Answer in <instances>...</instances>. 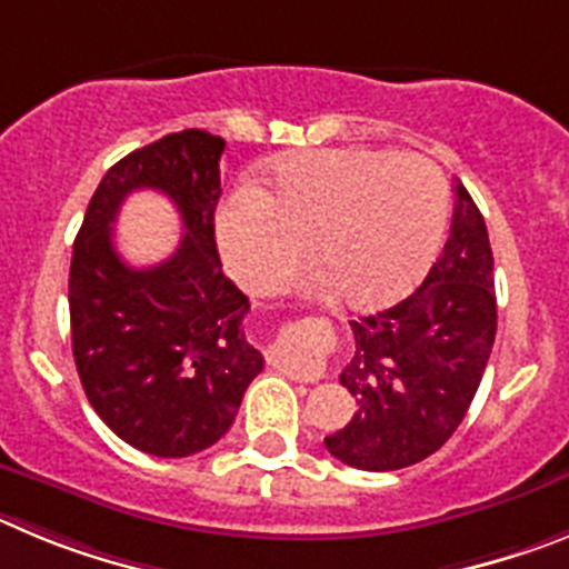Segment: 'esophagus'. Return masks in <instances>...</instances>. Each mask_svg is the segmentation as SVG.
Masks as SVG:
<instances>
[{
	"label": "esophagus",
	"instance_id": "obj_1",
	"mask_svg": "<svg viewBox=\"0 0 569 569\" xmlns=\"http://www.w3.org/2000/svg\"><path fill=\"white\" fill-rule=\"evenodd\" d=\"M286 373H289L291 380L317 382L326 377V366L322 362H300V366H286Z\"/></svg>",
	"mask_w": 569,
	"mask_h": 569
}]
</instances>
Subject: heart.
Instances as JSON below:
<instances>
[{
  "mask_svg": "<svg viewBox=\"0 0 569 569\" xmlns=\"http://www.w3.org/2000/svg\"><path fill=\"white\" fill-rule=\"evenodd\" d=\"M445 214L448 189L428 158L360 147L297 152L274 163L272 192L240 183L221 203L218 243L252 291L283 283L311 247L337 303L377 309L431 266Z\"/></svg>",
  "mask_w": 569,
  "mask_h": 569,
  "instance_id": "b5f03b06",
  "label": "heart"
}]
</instances>
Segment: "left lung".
Returning a JSON list of instances; mask_svg holds the SVG:
<instances>
[{
    "label": "left lung",
    "instance_id": "obj_1",
    "mask_svg": "<svg viewBox=\"0 0 569 569\" xmlns=\"http://www.w3.org/2000/svg\"><path fill=\"white\" fill-rule=\"evenodd\" d=\"M355 357L340 382L357 411L326 437L331 457L360 470H399L431 457L457 431L496 340L488 227L457 183L450 238L417 291L351 320Z\"/></svg>",
    "mask_w": 569,
    "mask_h": 569
}]
</instances>
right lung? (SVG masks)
I'll use <instances>...</instances> for the list:
<instances>
[{
  "label": "right lung",
  "mask_w": 569,
  "mask_h": 569,
  "mask_svg": "<svg viewBox=\"0 0 569 569\" xmlns=\"http://www.w3.org/2000/svg\"><path fill=\"white\" fill-rule=\"evenodd\" d=\"M221 136L183 130L112 163L90 198L70 260V335L90 406L116 437L163 459L192 457L232 428L263 355L243 335L249 297L214 247ZM136 188L182 212L184 240L163 264L127 267L111 223Z\"/></svg>",
  "instance_id": "obj_1"
}]
</instances>
